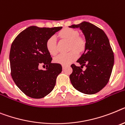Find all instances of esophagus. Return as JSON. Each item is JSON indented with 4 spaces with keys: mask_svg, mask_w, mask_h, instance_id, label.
I'll use <instances>...</instances> for the list:
<instances>
[{
    "mask_svg": "<svg viewBox=\"0 0 125 125\" xmlns=\"http://www.w3.org/2000/svg\"><path fill=\"white\" fill-rule=\"evenodd\" d=\"M65 67H66V65H62V68H63V69H64Z\"/></svg>",
    "mask_w": 125,
    "mask_h": 125,
    "instance_id": "1",
    "label": "esophagus"
}]
</instances>
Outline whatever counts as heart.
Here are the masks:
<instances>
[{"instance_id": "b5f03b06", "label": "heart", "mask_w": 125, "mask_h": 125, "mask_svg": "<svg viewBox=\"0 0 125 125\" xmlns=\"http://www.w3.org/2000/svg\"><path fill=\"white\" fill-rule=\"evenodd\" d=\"M60 35L63 39L71 41L69 50H76L71 51L68 53H61L54 58V62L67 65L70 64L77 58L78 53L76 50L81 52L84 50L86 42L84 39L79 37V32L74 29L69 28L63 29L62 31H61ZM46 48L48 52L52 55H54L57 53V42L55 35H52L48 39L46 42Z\"/></svg>"}]
</instances>
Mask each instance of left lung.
<instances>
[{
  "label": "left lung",
  "mask_w": 125,
  "mask_h": 125,
  "mask_svg": "<svg viewBox=\"0 0 125 125\" xmlns=\"http://www.w3.org/2000/svg\"><path fill=\"white\" fill-rule=\"evenodd\" d=\"M69 27L80 29L86 40L85 50L77 60L81 67L71 65L73 71L69 76L71 82L79 92L95 94L106 86L113 71L114 56L109 39L103 30L89 22ZM84 66V71L82 69Z\"/></svg>",
  "instance_id": "8db88e82"
}]
</instances>
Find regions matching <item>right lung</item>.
<instances>
[{
    "mask_svg": "<svg viewBox=\"0 0 125 125\" xmlns=\"http://www.w3.org/2000/svg\"><path fill=\"white\" fill-rule=\"evenodd\" d=\"M62 29L31 26L12 42L9 54L11 76L20 90L31 98H41L51 93L62 72L60 63H51L46 48L48 39ZM40 64L46 66V70H40Z\"/></svg>",
    "mask_w": 125,
    "mask_h": 125,
    "instance_id": "add662e5",
    "label": "right lung"
}]
</instances>
